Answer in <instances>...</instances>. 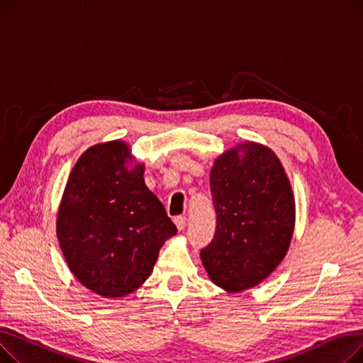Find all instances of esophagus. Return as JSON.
I'll return each instance as SVG.
<instances>
[{
	"label": "esophagus",
	"instance_id": "obj_1",
	"mask_svg": "<svg viewBox=\"0 0 363 363\" xmlns=\"http://www.w3.org/2000/svg\"><path fill=\"white\" fill-rule=\"evenodd\" d=\"M174 220H175V223H177V226H178V230H179V231L185 230V226H186V218H185V216L179 215V216H177Z\"/></svg>",
	"mask_w": 363,
	"mask_h": 363
}]
</instances>
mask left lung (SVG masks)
I'll return each mask as SVG.
<instances>
[{
  "label": "left lung",
  "mask_w": 363,
  "mask_h": 363,
  "mask_svg": "<svg viewBox=\"0 0 363 363\" xmlns=\"http://www.w3.org/2000/svg\"><path fill=\"white\" fill-rule=\"evenodd\" d=\"M211 193L216 228L200 252L201 262L220 289H252L289 250L294 199L287 175L269 148L247 143L215 162Z\"/></svg>",
  "instance_id": "obj_1"
}]
</instances>
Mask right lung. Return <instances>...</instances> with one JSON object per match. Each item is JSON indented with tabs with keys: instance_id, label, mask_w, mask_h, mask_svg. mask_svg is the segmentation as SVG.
<instances>
[{
	"instance_id": "1",
	"label": "right lung",
	"mask_w": 363,
	"mask_h": 363,
	"mask_svg": "<svg viewBox=\"0 0 363 363\" xmlns=\"http://www.w3.org/2000/svg\"><path fill=\"white\" fill-rule=\"evenodd\" d=\"M126 144L84 152L67 181L57 237L73 275L104 297H122L150 277L162 245L178 233L144 182V167L125 166Z\"/></svg>"
}]
</instances>
